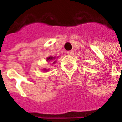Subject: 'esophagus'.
<instances>
[{
	"instance_id": "obj_1",
	"label": "esophagus",
	"mask_w": 122,
	"mask_h": 122,
	"mask_svg": "<svg viewBox=\"0 0 122 122\" xmlns=\"http://www.w3.org/2000/svg\"><path fill=\"white\" fill-rule=\"evenodd\" d=\"M68 55H73V53H74V51L73 50H70V51H68Z\"/></svg>"
}]
</instances>
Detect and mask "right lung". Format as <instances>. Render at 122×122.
<instances>
[{"label":"right lung","mask_w":122,"mask_h":122,"mask_svg":"<svg viewBox=\"0 0 122 122\" xmlns=\"http://www.w3.org/2000/svg\"><path fill=\"white\" fill-rule=\"evenodd\" d=\"M54 58H55L54 57H51V56H50V57H49V58H47V60H53V59Z\"/></svg>","instance_id":"right-lung-1"}]
</instances>
